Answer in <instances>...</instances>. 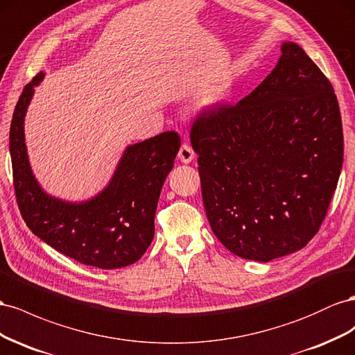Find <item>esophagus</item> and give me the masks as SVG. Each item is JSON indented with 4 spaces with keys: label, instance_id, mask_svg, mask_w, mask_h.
I'll list each match as a JSON object with an SVG mask.
<instances>
[{
    "label": "esophagus",
    "instance_id": "34e87169",
    "mask_svg": "<svg viewBox=\"0 0 355 355\" xmlns=\"http://www.w3.org/2000/svg\"><path fill=\"white\" fill-rule=\"evenodd\" d=\"M178 159L183 162V164H190V162L195 159L193 148H191L189 144L181 146L180 151H178Z\"/></svg>",
    "mask_w": 355,
    "mask_h": 355
}]
</instances>
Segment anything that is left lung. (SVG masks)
<instances>
[{"label": "left lung", "instance_id": "left-lung-1", "mask_svg": "<svg viewBox=\"0 0 355 355\" xmlns=\"http://www.w3.org/2000/svg\"><path fill=\"white\" fill-rule=\"evenodd\" d=\"M241 99L202 111L190 130L209 226L234 254L269 261L315 236L343 162L338 98L296 43Z\"/></svg>", "mask_w": 355, "mask_h": 355}]
</instances>
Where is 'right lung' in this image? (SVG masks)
<instances>
[{"label":"right lung","mask_w":355,"mask_h":355,"mask_svg":"<svg viewBox=\"0 0 355 355\" xmlns=\"http://www.w3.org/2000/svg\"><path fill=\"white\" fill-rule=\"evenodd\" d=\"M38 73L20 95L10 125L16 200L26 226L47 245L83 265L117 269L143 257L155 236V214L166 175L174 166L180 137L162 132L128 146L113 178L95 198L67 202L47 195L29 165L24 121Z\"/></svg>","instance_id":"add662e5"}]
</instances>
